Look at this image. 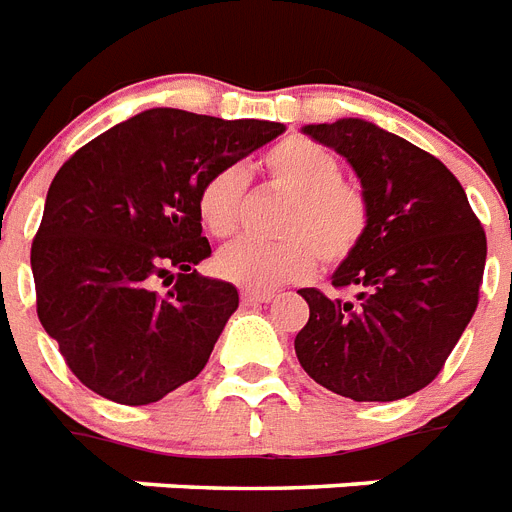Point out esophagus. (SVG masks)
Instances as JSON below:
<instances>
[{
	"label": "esophagus",
	"mask_w": 512,
	"mask_h": 512,
	"mask_svg": "<svg viewBox=\"0 0 512 512\" xmlns=\"http://www.w3.org/2000/svg\"><path fill=\"white\" fill-rule=\"evenodd\" d=\"M243 304L248 306H256V304H269L275 293H267V290H243Z\"/></svg>",
	"instance_id": "34e87169"
}]
</instances>
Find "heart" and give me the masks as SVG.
<instances>
[{
  "instance_id": "b5f03b06",
  "label": "heart",
  "mask_w": 512,
  "mask_h": 512,
  "mask_svg": "<svg viewBox=\"0 0 512 512\" xmlns=\"http://www.w3.org/2000/svg\"><path fill=\"white\" fill-rule=\"evenodd\" d=\"M267 177L288 187L293 200L282 211V240H235L216 253L219 277L245 290H272L312 275L317 261L338 267L357 251L370 224V203L343 179L338 155L306 137H285L261 158ZM248 177L240 166L216 169L198 192L200 222L211 235L227 237L240 224Z\"/></svg>"
}]
</instances>
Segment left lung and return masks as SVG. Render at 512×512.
<instances>
[{
    "mask_svg": "<svg viewBox=\"0 0 512 512\" xmlns=\"http://www.w3.org/2000/svg\"><path fill=\"white\" fill-rule=\"evenodd\" d=\"M357 171L370 224L335 269L333 288L298 290L309 322L296 357L320 386L354 402H396L441 372L478 306L486 232L452 171L412 142L362 118L309 124Z\"/></svg>",
    "mask_w": 512,
    "mask_h": 512,
    "instance_id": "8db88e82",
    "label": "left lung"
}]
</instances>
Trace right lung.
Returning a JSON list of instances; mask_svg holds the SVG:
<instances>
[{
	"instance_id": "add662e5",
	"label": "right lung",
	"mask_w": 512,
	"mask_h": 512,
	"mask_svg": "<svg viewBox=\"0 0 512 512\" xmlns=\"http://www.w3.org/2000/svg\"><path fill=\"white\" fill-rule=\"evenodd\" d=\"M282 132L275 121L153 108L60 166L31 243L36 314L94 394L140 407L206 367L240 298L195 269L211 256L198 192ZM158 279L175 288L158 294Z\"/></svg>"
}]
</instances>
